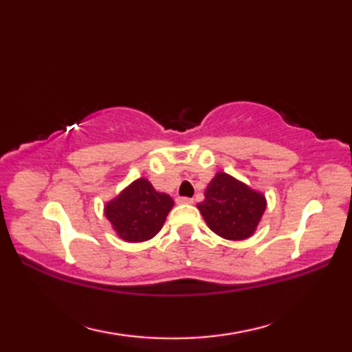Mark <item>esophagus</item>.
Wrapping results in <instances>:
<instances>
[{
  "mask_svg": "<svg viewBox=\"0 0 352 352\" xmlns=\"http://www.w3.org/2000/svg\"><path fill=\"white\" fill-rule=\"evenodd\" d=\"M177 203H178V204H192L193 199H192V198H188V197H178V198H177Z\"/></svg>",
  "mask_w": 352,
  "mask_h": 352,
  "instance_id": "1",
  "label": "esophagus"
}]
</instances>
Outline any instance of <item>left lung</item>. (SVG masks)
<instances>
[{
	"mask_svg": "<svg viewBox=\"0 0 352 352\" xmlns=\"http://www.w3.org/2000/svg\"><path fill=\"white\" fill-rule=\"evenodd\" d=\"M198 208L207 226L228 241H243L256 231L266 199L226 172H218L206 189Z\"/></svg>",
	"mask_w": 352,
	"mask_h": 352,
	"instance_id": "left-lung-1",
	"label": "left lung"
}]
</instances>
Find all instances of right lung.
<instances>
[{
    "mask_svg": "<svg viewBox=\"0 0 352 352\" xmlns=\"http://www.w3.org/2000/svg\"><path fill=\"white\" fill-rule=\"evenodd\" d=\"M172 206L174 199L169 195L157 192L148 180L139 178L110 201L106 216L124 241L144 242L159 233Z\"/></svg>",
    "mask_w": 352,
    "mask_h": 352,
    "instance_id": "1",
    "label": "right lung"
}]
</instances>
